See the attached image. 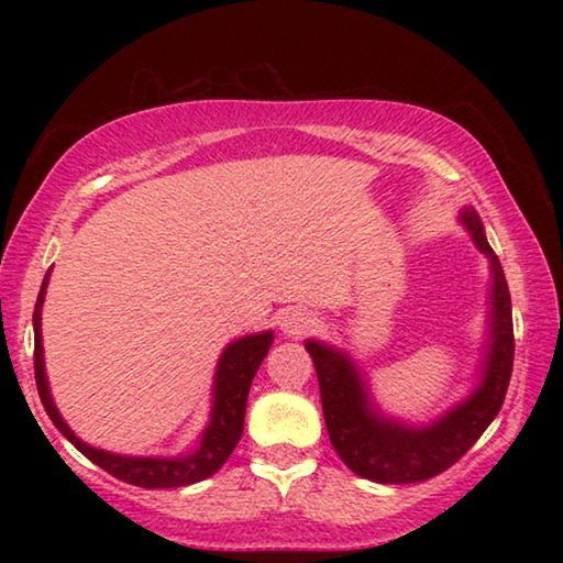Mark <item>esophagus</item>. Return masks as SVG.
I'll return each instance as SVG.
<instances>
[{
  "label": "esophagus",
  "mask_w": 563,
  "mask_h": 563,
  "mask_svg": "<svg viewBox=\"0 0 563 563\" xmlns=\"http://www.w3.org/2000/svg\"><path fill=\"white\" fill-rule=\"evenodd\" d=\"M312 328H316V318H312L310 312H305V310H290L280 318V330L290 338L308 335Z\"/></svg>",
  "instance_id": "obj_1"
}]
</instances>
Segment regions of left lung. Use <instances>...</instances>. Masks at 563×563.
<instances>
[{"instance_id":"8db88e82","label":"left lung","mask_w":563,"mask_h":563,"mask_svg":"<svg viewBox=\"0 0 563 563\" xmlns=\"http://www.w3.org/2000/svg\"><path fill=\"white\" fill-rule=\"evenodd\" d=\"M474 243L487 255L494 275L492 347L484 383L476 393L432 427H405L379 417L367 402L360 375L347 355L320 342H305L318 373L322 415L330 442L352 472L379 484H415L450 470L472 450L504 405L514 367L511 295L501 263L492 251L474 211L462 216Z\"/></svg>"}]
</instances>
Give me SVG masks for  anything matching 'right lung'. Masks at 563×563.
<instances>
[{"mask_svg": "<svg viewBox=\"0 0 563 563\" xmlns=\"http://www.w3.org/2000/svg\"><path fill=\"white\" fill-rule=\"evenodd\" d=\"M46 283H49V273L44 275L40 298L34 305V379L36 389H40L42 405L49 415L66 440H69L76 450L84 456L101 466L103 472L117 476L121 482H129L133 487L144 489H170V487H186V484H196L208 476L216 474L225 464L228 456L233 454L238 440L243 434L245 422V402L247 389L255 373H258L263 357L268 355L273 332H261V335H247L231 342L218 362L216 373V402H213V417L208 430L203 432L201 446L194 454L174 456V460H156V456H119L109 454L103 450H93V446L84 444L76 437L62 415L56 412L54 399L49 395V385H46L44 375V347H42V302L46 295Z\"/></svg>", "mask_w": 563, "mask_h": 563, "instance_id": "1", "label": "right lung"}]
</instances>
